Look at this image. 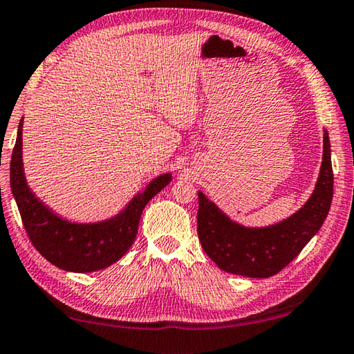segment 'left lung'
<instances>
[{
  "mask_svg": "<svg viewBox=\"0 0 354 354\" xmlns=\"http://www.w3.org/2000/svg\"><path fill=\"white\" fill-rule=\"evenodd\" d=\"M333 200V168L328 132L316 188L291 217L265 228H246L220 211L198 191L197 232L206 254L220 270L246 277H271L283 270L321 230Z\"/></svg>",
  "mask_w": 354,
  "mask_h": 354,
  "instance_id": "obj_1",
  "label": "left lung"
}]
</instances>
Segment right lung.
<instances>
[{
  "label": "right lung",
  "mask_w": 354,
  "mask_h": 354,
  "mask_svg": "<svg viewBox=\"0 0 354 354\" xmlns=\"http://www.w3.org/2000/svg\"><path fill=\"white\" fill-rule=\"evenodd\" d=\"M158 176L115 217L97 223H72L58 217L29 189L23 169V120L10 160V188L32 245L46 260L64 271L92 272L124 256L134 243L145 206L171 182Z\"/></svg>",
  "instance_id": "obj_1"
}]
</instances>
